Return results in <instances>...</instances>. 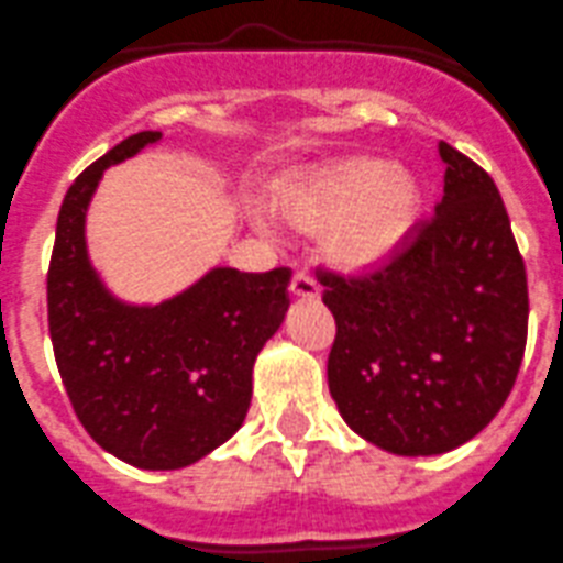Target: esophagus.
Wrapping results in <instances>:
<instances>
[{"instance_id":"obj_1","label":"esophagus","mask_w":563,"mask_h":563,"mask_svg":"<svg viewBox=\"0 0 563 563\" xmlns=\"http://www.w3.org/2000/svg\"><path fill=\"white\" fill-rule=\"evenodd\" d=\"M290 292L296 298H307V301H312V298L320 296V287L318 282H314L309 273H292V282H290Z\"/></svg>"}]
</instances>
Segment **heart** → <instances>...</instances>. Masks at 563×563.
I'll list each match as a JSON object with an SVG mask.
<instances>
[{
    "mask_svg": "<svg viewBox=\"0 0 563 563\" xmlns=\"http://www.w3.org/2000/svg\"><path fill=\"white\" fill-rule=\"evenodd\" d=\"M276 212L298 229H325V254L345 267H378L409 238L420 187L373 157H342L276 192Z\"/></svg>",
    "mask_w": 563,
    "mask_h": 563,
    "instance_id": "obj_1",
    "label": "heart"
}]
</instances>
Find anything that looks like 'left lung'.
<instances>
[{
	"instance_id": "1",
	"label": "left lung",
	"mask_w": 563,
	"mask_h": 563,
	"mask_svg": "<svg viewBox=\"0 0 563 563\" xmlns=\"http://www.w3.org/2000/svg\"><path fill=\"white\" fill-rule=\"evenodd\" d=\"M442 201L384 265L320 271L342 420L398 456L464 445L500 411L528 340L526 262L492 176L439 143Z\"/></svg>"
}]
</instances>
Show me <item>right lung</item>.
I'll use <instances>...</instances> for the list:
<instances>
[{"instance_id":"add662e5","label":"right lung","mask_w":563,"mask_h":563,"mask_svg":"<svg viewBox=\"0 0 563 563\" xmlns=\"http://www.w3.org/2000/svg\"><path fill=\"white\" fill-rule=\"evenodd\" d=\"M159 137H126L68 187L46 303L63 387L96 445L132 467L179 470L243 426L256 353L290 307V271L216 267L157 307H132L107 292L85 249V212L104 168Z\"/></svg>"}]
</instances>
